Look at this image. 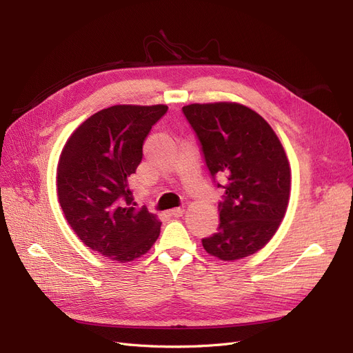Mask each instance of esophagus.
I'll return each instance as SVG.
<instances>
[{
  "instance_id": "obj_1",
  "label": "esophagus",
  "mask_w": 353,
  "mask_h": 353,
  "mask_svg": "<svg viewBox=\"0 0 353 353\" xmlns=\"http://www.w3.org/2000/svg\"><path fill=\"white\" fill-rule=\"evenodd\" d=\"M184 215V208H175L172 210H169V216L172 218H181Z\"/></svg>"
}]
</instances>
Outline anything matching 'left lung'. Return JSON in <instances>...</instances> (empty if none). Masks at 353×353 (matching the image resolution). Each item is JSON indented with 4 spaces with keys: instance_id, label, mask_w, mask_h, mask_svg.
<instances>
[{
    "instance_id": "8db88e82",
    "label": "left lung",
    "mask_w": 353,
    "mask_h": 353,
    "mask_svg": "<svg viewBox=\"0 0 353 353\" xmlns=\"http://www.w3.org/2000/svg\"><path fill=\"white\" fill-rule=\"evenodd\" d=\"M183 113L213 183L225 190L218 231L201 240L203 248L221 261L250 256L272 239L288 205L292 174L279 137L261 114L239 103L190 104Z\"/></svg>"
}]
</instances>
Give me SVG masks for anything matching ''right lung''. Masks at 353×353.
Listing matches in <instances>:
<instances>
[{"mask_svg": "<svg viewBox=\"0 0 353 353\" xmlns=\"http://www.w3.org/2000/svg\"><path fill=\"white\" fill-rule=\"evenodd\" d=\"M168 105H112L88 117L63 148L57 193L72 230L94 252L131 262L150 250L160 222L134 208L128 178L143 159V144Z\"/></svg>", "mask_w": 353, "mask_h": 353, "instance_id": "right-lung-1", "label": "right lung"}]
</instances>
